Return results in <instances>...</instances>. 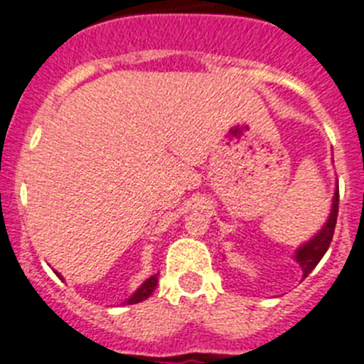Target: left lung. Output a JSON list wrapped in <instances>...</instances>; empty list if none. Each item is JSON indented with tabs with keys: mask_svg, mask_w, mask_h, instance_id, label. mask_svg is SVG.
<instances>
[{
	"mask_svg": "<svg viewBox=\"0 0 364 364\" xmlns=\"http://www.w3.org/2000/svg\"><path fill=\"white\" fill-rule=\"evenodd\" d=\"M337 211H339V188H336V193H333L332 210H330V215H328L324 226L314 235V239H310L308 242H304L302 246H299L295 250L294 257L295 262H299V266L302 269V279L310 275L311 269L319 264V260L323 259V255L326 253L328 247H330L333 230H336Z\"/></svg>",
	"mask_w": 364,
	"mask_h": 364,
	"instance_id": "8db88e82",
	"label": "left lung"
}]
</instances>
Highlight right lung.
I'll list each match as a JSON object with an SVG mask.
<instances>
[{
  "label": "right lung",
  "mask_w": 364,
  "mask_h": 364,
  "mask_svg": "<svg viewBox=\"0 0 364 364\" xmlns=\"http://www.w3.org/2000/svg\"><path fill=\"white\" fill-rule=\"evenodd\" d=\"M56 275L60 279H62V275H60V273H58V272H56ZM156 284H159V273H156V275H151L149 279H146V281H144L142 284L138 286L136 291H134V294L131 295V297L127 299V301H125L124 304H136V302L146 301V299L149 297V295L154 291Z\"/></svg>",
  "instance_id": "obj_1"
}]
</instances>
